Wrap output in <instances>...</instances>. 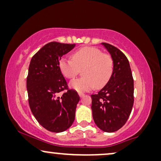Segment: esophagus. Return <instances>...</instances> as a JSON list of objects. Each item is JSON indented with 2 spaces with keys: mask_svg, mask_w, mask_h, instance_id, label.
<instances>
[{
  "mask_svg": "<svg viewBox=\"0 0 161 161\" xmlns=\"http://www.w3.org/2000/svg\"><path fill=\"white\" fill-rule=\"evenodd\" d=\"M84 95H85V94H83L82 92H79V96H80V97H83Z\"/></svg>",
  "mask_w": 161,
  "mask_h": 161,
  "instance_id": "obj_1",
  "label": "esophagus"
}]
</instances>
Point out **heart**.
Returning <instances> with one entry per match:
<instances>
[{
  "label": "heart",
  "instance_id": "1",
  "mask_svg": "<svg viewBox=\"0 0 161 161\" xmlns=\"http://www.w3.org/2000/svg\"><path fill=\"white\" fill-rule=\"evenodd\" d=\"M72 59L62 58L59 60V69L67 79H73L83 69V78L71 81V88L81 92L101 89L107 84L114 72V61L111 55L103 53L93 47L77 49L71 55Z\"/></svg>",
  "mask_w": 161,
  "mask_h": 161
}]
</instances>
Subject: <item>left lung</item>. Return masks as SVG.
Wrapping results in <instances>:
<instances>
[{
  "instance_id": "obj_1",
  "label": "left lung",
  "mask_w": 161,
  "mask_h": 161,
  "mask_svg": "<svg viewBox=\"0 0 161 161\" xmlns=\"http://www.w3.org/2000/svg\"><path fill=\"white\" fill-rule=\"evenodd\" d=\"M114 61V72L107 84L92 95L93 120L106 132H114L126 124L134 103V80L126 56L109 43H102Z\"/></svg>"
}]
</instances>
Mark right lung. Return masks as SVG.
Returning a JSON list of instances; mask_svg holds the SVG:
<instances>
[{
    "mask_svg": "<svg viewBox=\"0 0 161 161\" xmlns=\"http://www.w3.org/2000/svg\"><path fill=\"white\" fill-rule=\"evenodd\" d=\"M75 46L47 43L33 55L29 66L26 88L30 109L37 122L53 132H61L72 126L80 101L78 92L69 88L58 66L62 56Z\"/></svg>",
    "mask_w": 161,
    "mask_h": 161,
    "instance_id": "1",
    "label": "right lung"
}]
</instances>
